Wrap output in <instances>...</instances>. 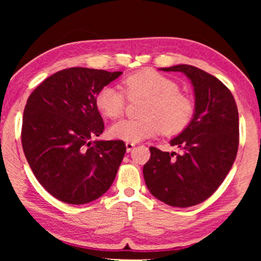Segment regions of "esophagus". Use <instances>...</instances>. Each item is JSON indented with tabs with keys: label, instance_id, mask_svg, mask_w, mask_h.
<instances>
[{
	"label": "esophagus",
	"instance_id": "34e87169",
	"mask_svg": "<svg viewBox=\"0 0 261 261\" xmlns=\"http://www.w3.org/2000/svg\"><path fill=\"white\" fill-rule=\"evenodd\" d=\"M125 146H126V152H130V151H132V148L136 146V144L135 143H130V141H126Z\"/></svg>",
	"mask_w": 261,
	"mask_h": 261
}]
</instances>
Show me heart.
<instances>
[{
  "label": "heart",
  "instance_id": "obj_1",
  "mask_svg": "<svg viewBox=\"0 0 261 261\" xmlns=\"http://www.w3.org/2000/svg\"><path fill=\"white\" fill-rule=\"evenodd\" d=\"M127 98L146 99L143 106V118L122 120L109 129L115 139L137 143L162 131L166 136H177L191 124L196 113L193 100L179 92L177 83L153 69H143L127 76L122 82ZM120 88L105 86L98 92L95 103L106 117L116 120L124 113L126 96Z\"/></svg>",
  "mask_w": 261,
  "mask_h": 261
}]
</instances>
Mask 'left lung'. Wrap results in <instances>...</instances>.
<instances>
[{
    "label": "left lung",
    "mask_w": 261,
    "mask_h": 261,
    "mask_svg": "<svg viewBox=\"0 0 261 261\" xmlns=\"http://www.w3.org/2000/svg\"><path fill=\"white\" fill-rule=\"evenodd\" d=\"M187 76L194 90L196 113L191 124L170 140L182 153L149 147L143 168L154 197L174 207H190L210 198L223 182L236 159L240 123L235 99L218 78L193 65L161 68Z\"/></svg>",
    "instance_id": "left-lung-1"
}]
</instances>
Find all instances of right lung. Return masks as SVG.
<instances>
[{
	"label": "right lung",
	"instance_id": "1",
	"mask_svg": "<svg viewBox=\"0 0 261 261\" xmlns=\"http://www.w3.org/2000/svg\"><path fill=\"white\" fill-rule=\"evenodd\" d=\"M121 74L64 69L45 79L29 96L21 145L34 176L56 199L87 204L113 184L126 147L123 140H93L105 129L95 98Z\"/></svg>",
	"mask_w": 261,
	"mask_h": 261
}]
</instances>
